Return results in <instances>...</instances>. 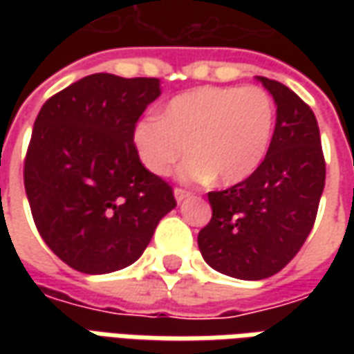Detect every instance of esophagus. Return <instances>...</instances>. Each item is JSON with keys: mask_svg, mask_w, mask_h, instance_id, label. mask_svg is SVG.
<instances>
[{"mask_svg": "<svg viewBox=\"0 0 354 354\" xmlns=\"http://www.w3.org/2000/svg\"><path fill=\"white\" fill-rule=\"evenodd\" d=\"M189 195H192V193L185 192V189H182V187H176V189H174V197H176L178 203H182V201H185V199H187V197H189Z\"/></svg>", "mask_w": 354, "mask_h": 354, "instance_id": "1", "label": "esophagus"}]
</instances>
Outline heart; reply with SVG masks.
Masks as SVG:
<instances>
[{
	"instance_id": "b5f03b06",
	"label": "heart",
	"mask_w": 354,
	"mask_h": 354,
	"mask_svg": "<svg viewBox=\"0 0 354 354\" xmlns=\"http://www.w3.org/2000/svg\"><path fill=\"white\" fill-rule=\"evenodd\" d=\"M274 104L261 87H199L174 96L159 117L134 124L132 144L149 172L180 169L185 182L233 185L258 170L271 144Z\"/></svg>"
}]
</instances>
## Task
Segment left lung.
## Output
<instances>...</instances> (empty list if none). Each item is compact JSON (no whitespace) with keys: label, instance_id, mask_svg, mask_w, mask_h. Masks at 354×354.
<instances>
[{"label":"left lung","instance_id":"8db88e82","mask_svg":"<svg viewBox=\"0 0 354 354\" xmlns=\"http://www.w3.org/2000/svg\"><path fill=\"white\" fill-rule=\"evenodd\" d=\"M277 104V123L263 162L225 192H210V222L199 231L208 266L243 281L279 273L311 233L326 165L317 117L294 91L258 77Z\"/></svg>","mask_w":354,"mask_h":354}]
</instances>
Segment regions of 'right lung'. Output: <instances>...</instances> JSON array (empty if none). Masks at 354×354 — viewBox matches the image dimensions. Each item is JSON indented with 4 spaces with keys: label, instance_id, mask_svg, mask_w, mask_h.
Returning <instances> with one entry per match:
<instances>
[{
    "label": "right lung",
    "instance_id": "obj_1",
    "mask_svg": "<svg viewBox=\"0 0 354 354\" xmlns=\"http://www.w3.org/2000/svg\"><path fill=\"white\" fill-rule=\"evenodd\" d=\"M161 94L155 77L93 73L43 104L24 161L35 227L60 260L87 274L131 266L176 207L142 165L134 124Z\"/></svg>",
    "mask_w": 354,
    "mask_h": 354
}]
</instances>
